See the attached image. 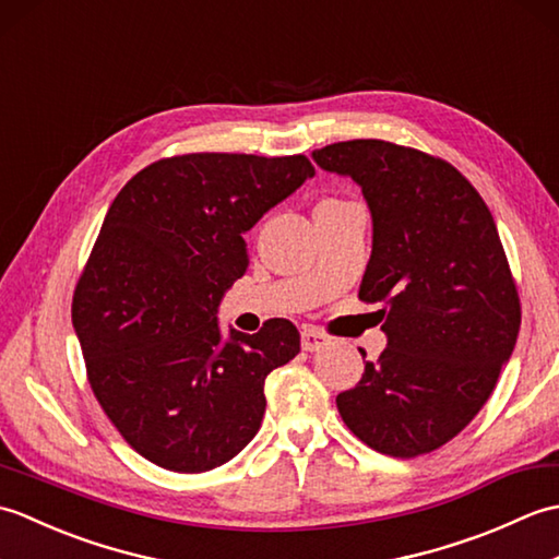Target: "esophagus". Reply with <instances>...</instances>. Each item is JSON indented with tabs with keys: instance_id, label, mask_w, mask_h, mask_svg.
Wrapping results in <instances>:
<instances>
[{
	"instance_id": "obj_1",
	"label": "esophagus",
	"mask_w": 559,
	"mask_h": 559,
	"mask_svg": "<svg viewBox=\"0 0 559 559\" xmlns=\"http://www.w3.org/2000/svg\"><path fill=\"white\" fill-rule=\"evenodd\" d=\"M300 336H302V350H307V353H314L319 348H324L329 343L326 334H322V331L314 329V326H305Z\"/></svg>"
}]
</instances>
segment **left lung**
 Instances as JSON below:
<instances>
[{
    "label": "left lung",
    "instance_id": "1",
    "mask_svg": "<svg viewBox=\"0 0 559 559\" xmlns=\"http://www.w3.org/2000/svg\"><path fill=\"white\" fill-rule=\"evenodd\" d=\"M312 160L362 189L372 254L358 295L386 317V348L336 396L338 413L382 454H427L476 418L516 346L521 307L495 218L454 165L415 148L353 139Z\"/></svg>",
    "mask_w": 559,
    "mask_h": 559
}]
</instances>
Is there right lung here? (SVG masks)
I'll use <instances>...</instances> for the list:
<instances>
[{
	"instance_id": "right-lung-1",
	"label": "right lung",
	"mask_w": 559,
	"mask_h": 559,
	"mask_svg": "<svg viewBox=\"0 0 559 559\" xmlns=\"http://www.w3.org/2000/svg\"><path fill=\"white\" fill-rule=\"evenodd\" d=\"M310 177L305 156L189 153L136 173L108 209L71 322L93 394L156 466L211 471L259 432L264 379L300 334L271 319L223 336L218 307L249 266L245 233Z\"/></svg>"
}]
</instances>
